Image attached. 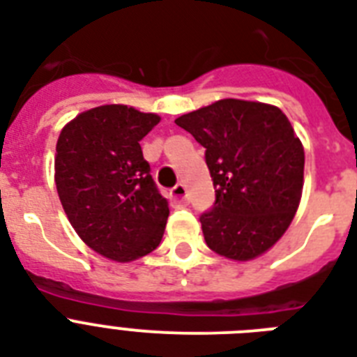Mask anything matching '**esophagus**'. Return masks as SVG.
<instances>
[{
	"label": "esophagus",
	"mask_w": 357,
	"mask_h": 357,
	"mask_svg": "<svg viewBox=\"0 0 357 357\" xmlns=\"http://www.w3.org/2000/svg\"><path fill=\"white\" fill-rule=\"evenodd\" d=\"M170 200H172L174 204H178V206L187 204V187H185L183 183L176 185V187L170 190Z\"/></svg>",
	"instance_id": "34e87169"
}]
</instances>
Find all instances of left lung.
I'll return each mask as SVG.
<instances>
[{"label":"left lung","mask_w":357,"mask_h":357,"mask_svg":"<svg viewBox=\"0 0 357 357\" xmlns=\"http://www.w3.org/2000/svg\"><path fill=\"white\" fill-rule=\"evenodd\" d=\"M206 148L215 204L200 215L207 246L248 261L285 234L304 185V148L278 107L220 100L176 119Z\"/></svg>","instance_id":"8db88e82"}]
</instances>
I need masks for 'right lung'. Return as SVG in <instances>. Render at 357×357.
I'll list each match as a JSON object with an SVG mask.
<instances>
[{"label":"right lung","instance_id":"right-lung-1","mask_svg":"<svg viewBox=\"0 0 357 357\" xmlns=\"http://www.w3.org/2000/svg\"><path fill=\"white\" fill-rule=\"evenodd\" d=\"M159 120L128 105H102L59 135L55 185L64 213L77 235L109 259H139L165 234L168 202L140 148Z\"/></svg>","mask_w":357,"mask_h":357}]
</instances>
